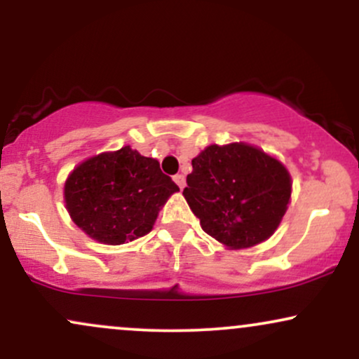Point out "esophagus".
<instances>
[{"label":"esophagus","instance_id":"1","mask_svg":"<svg viewBox=\"0 0 359 359\" xmlns=\"http://www.w3.org/2000/svg\"><path fill=\"white\" fill-rule=\"evenodd\" d=\"M174 180H175V184L179 185L180 189H184V187H185V177H184L182 174H177V175L174 177Z\"/></svg>","mask_w":359,"mask_h":359}]
</instances>
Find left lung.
Returning a JSON list of instances; mask_svg holds the SVG:
<instances>
[{"mask_svg":"<svg viewBox=\"0 0 359 359\" xmlns=\"http://www.w3.org/2000/svg\"><path fill=\"white\" fill-rule=\"evenodd\" d=\"M287 168L245 143L211 145L192 160L184 197L209 236L248 248L273 234L290 201Z\"/></svg>","mask_w":359,"mask_h":359,"instance_id":"left-lung-1","label":"left lung"}]
</instances>
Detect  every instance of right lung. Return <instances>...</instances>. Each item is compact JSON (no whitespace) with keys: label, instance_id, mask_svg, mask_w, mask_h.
Wrapping results in <instances>:
<instances>
[{"label":"right lung","instance_id":"obj_1","mask_svg":"<svg viewBox=\"0 0 359 359\" xmlns=\"http://www.w3.org/2000/svg\"><path fill=\"white\" fill-rule=\"evenodd\" d=\"M177 191L155 158L123 147L74 168L64 197L82 231L106 245H123L150 233L160 208Z\"/></svg>","mask_w":359,"mask_h":359}]
</instances>
